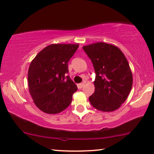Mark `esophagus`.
Returning a JSON list of instances; mask_svg holds the SVG:
<instances>
[{"mask_svg":"<svg viewBox=\"0 0 154 154\" xmlns=\"http://www.w3.org/2000/svg\"><path fill=\"white\" fill-rule=\"evenodd\" d=\"M85 82H82V83H80L79 84V87H80V88H82L84 86H85Z\"/></svg>","mask_w":154,"mask_h":154,"instance_id":"obj_1","label":"esophagus"}]
</instances>
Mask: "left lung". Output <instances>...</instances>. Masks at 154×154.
<instances>
[{
  "instance_id": "1",
  "label": "left lung",
  "mask_w": 154,
  "mask_h": 154,
  "mask_svg": "<svg viewBox=\"0 0 154 154\" xmlns=\"http://www.w3.org/2000/svg\"><path fill=\"white\" fill-rule=\"evenodd\" d=\"M96 72L95 91L89 101L96 109L110 112L118 109L132 87V75L123 53L103 42L83 46Z\"/></svg>"
}]
</instances>
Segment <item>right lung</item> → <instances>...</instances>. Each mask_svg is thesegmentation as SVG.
<instances>
[{
  "instance_id": "obj_1",
  "label": "right lung",
  "mask_w": 154,
  "mask_h": 154,
  "mask_svg": "<svg viewBox=\"0 0 154 154\" xmlns=\"http://www.w3.org/2000/svg\"><path fill=\"white\" fill-rule=\"evenodd\" d=\"M78 44H51L36 55L28 70V85L34 103L48 114L68 107L77 87L69 75L68 62Z\"/></svg>"
}]
</instances>
